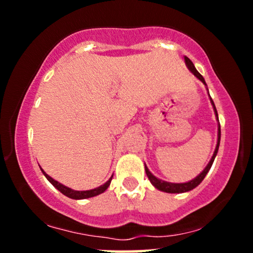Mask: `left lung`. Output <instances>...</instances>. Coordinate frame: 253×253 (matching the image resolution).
Segmentation results:
<instances>
[{
  "instance_id": "obj_1",
  "label": "left lung",
  "mask_w": 253,
  "mask_h": 253,
  "mask_svg": "<svg viewBox=\"0 0 253 253\" xmlns=\"http://www.w3.org/2000/svg\"><path fill=\"white\" fill-rule=\"evenodd\" d=\"M184 62H185V65H187V68L189 69V71L191 72V74L195 76L197 80H200L201 82L205 84L206 85V89L208 90L207 88V84H206V81L205 78L202 77V75L200 74L199 71L196 70L195 66H194V64L191 60L189 59L188 57H184ZM208 95H210V92H208ZM210 100H211V106H213V109H214V113H215V118L216 120L219 121V117H217V112H216V108H215V104H214L213 100H211V95H210ZM220 138H221V129H220V124L217 125V141H216V146H215V150H214V153L213 156H211L210 163L207 164V167L203 169V171L200 175H197L195 178L191 179V181L189 182H185V183H171V182H167V181H163V179H159L157 178V177L153 175L152 172L149 170V168L146 167V164H145V171H146V175L147 177H149L150 182L152 183V185L155 188H157L158 190L161 191H164V193H169V194H181V193H187V191H190L193 190L194 188H196L197 185L200 184L203 181V178H205L206 175L208 173V171L211 170V165H213V162L214 159H215L216 157V153H217V150H219V145H220Z\"/></svg>"
}]
</instances>
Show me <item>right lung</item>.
Listing matches in <instances>:
<instances>
[{"instance_id":"add662e5","label":"right lung","mask_w":253,"mask_h":253,"mask_svg":"<svg viewBox=\"0 0 253 253\" xmlns=\"http://www.w3.org/2000/svg\"><path fill=\"white\" fill-rule=\"evenodd\" d=\"M40 170H42V172L43 173V176L46 177V178L48 179V182L51 183L52 185H53L56 189H58L60 191V193L64 194L65 196L70 197V199H74V200H83V199H89V197H94V196H97L100 195V194H102L106 191L107 189H108L109 184H110V181H112L113 176L110 177V178L104 184L100 185V187L95 188V189H90V190H83V191H78V190H74L71 189V188L69 187H65V185L62 184V183H59L58 181H56V179H53L52 177H50L47 175V173L43 171L42 168H40Z\"/></svg>"}]
</instances>
